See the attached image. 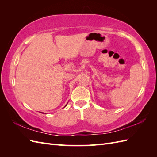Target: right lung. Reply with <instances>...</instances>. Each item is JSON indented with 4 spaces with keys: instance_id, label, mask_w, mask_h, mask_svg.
I'll return each mask as SVG.
<instances>
[{
    "instance_id": "obj_1",
    "label": "right lung",
    "mask_w": 157,
    "mask_h": 157,
    "mask_svg": "<svg viewBox=\"0 0 157 157\" xmlns=\"http://www.w3.org/2000/svg\"><path fill=\"white\" fill-rule=\"evenodd\" d=\"M67 105H65V107H66V106H67Z\"/></svg>"
}]
</instances>
